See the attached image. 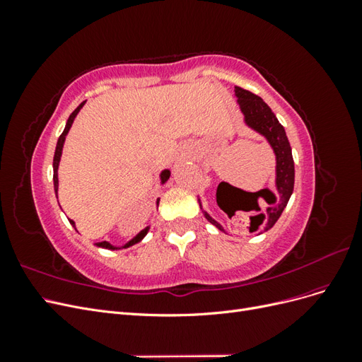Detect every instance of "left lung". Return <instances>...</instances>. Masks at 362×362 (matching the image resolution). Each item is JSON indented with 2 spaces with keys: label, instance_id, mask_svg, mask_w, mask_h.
<instances>
[{
  "label": "left lung",
  "instance_id": "1",
  "mask_svg": "<svg viewBox=\"0 0 362 362\" xmlns=\"http://www.w3.org/2000/svg\"><path fill=\"white\" fill-rule=\"evenodd\" d=\"M234 92L237 96V103L240 108H242V113L245 115L246 125L252 129H255L257 133L264 136L276 156V192H270L269 189H264L257 193H252L257 196V204L259 199L258 196H262L269 204V206L266 208V211H261L262 223L258 226L252 225L249 231L264 233L269 231V229L278 222V218L281 217L284 208L287 206L294 189V161L291 156V146L287 139L286 129L279 124V120L276 119L275 113L270 110V107L262 101L259 96L246 89H242V87L238 86H235ZM218 187H221V184H218ZM204 214L208 222H211L214 226L221 229V231H223L221 223H217L210 214L206 211H204Z\"/></svg>",
  "mask_w": 362,
  "mask_h": 362
}]
</instances>
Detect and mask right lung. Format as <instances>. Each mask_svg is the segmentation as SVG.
<instances>
[{
	"instance_id": "obj_1",
	"label": "right lung",
	"mask_w": 362,
	"mask_h": 362,
	"mask_svg": "<svg viewBox=\"0 0 362 362\" xmlns=\"http://www.w3.org/2000/svg\"><path fill=\"white\" fill-rule=\"evenodd\" d=\"M84 105V103H81L78 107L75 108V110L71 113V116H69V119H68V122H66V127H64V129H63V133L60 134V137H59V140H57V146H56V152H54V161H52V168H54V177H52V180H54V190H56V193H57V189H59V178H57V169H59V163H60V157H62V149H63V144H64V139H66V134L69 133V129H71V127H72V122H74V119H75V116L78 115V112L81 110V107ZM169 177H170V170H163L161 172V175H160V178H161V184H164L168 180H169ZM158 202H160V199H157V206H158ZM71 222V225L72 226H75V222L74 221H69ZM148 229L149 228H145L144 231H140L133 240H129V242L125 245V246H122V247H129V246H133V245H136V243H139L141 238H144L145 235H146V233H148ZM96 246H100V247H105V249H119V247H115V246H112L110 243L108 242H101V243H96Z\"/></svg>"
}]
</instances>
